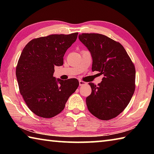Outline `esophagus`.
<instances>
[{"label":"esophagus","instance_id":"34e87169","mask_svg":"<svg viewBox=\"0 0 154 154\" xmlns=\"http://www.w3.org/2000/svg\"><path fill=\"white\" fill-rule=\"evenodd\" d=\"M79 82V85H80V86H82V85L86 84V83L84 82H83V81H82V80H80Z\"/></svg>","mask_w":154,"mask_h":154}]
</instances>
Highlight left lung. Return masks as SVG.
I'll return each mask as SVG.
<instances>
[{
	"label": "left lung",
	"mask_w": 154,
	"mask_h": 154,
	"mask_svg": "<svg viewBox=\"0 0 154 154\" xmlns=\"http://www.w3.org/2000/svg\"><path fill=\"white\" fill-rule=\"evenodd\" d=\"M79 40L92 57V71L103 75L98 85L89 83L92 93L86 98L89 111L96 118H116L128 105L135 90V67L126 49L118 41L98 33H82Z\"/></svg>",
	"instance_id": "8db88e82"
}]
</instances>
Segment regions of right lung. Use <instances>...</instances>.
I'll return each mask as SVG.
<instances>
[{
  "label": "right lung",
  "instance_id": "add662e5",
  "mask_svg": "<svg viewBox=\"0 0 154 154\" xmlns=\"http://www.w3.org/2000/svg\"><path fill=\"white\" fill-rule=\"evenodd\" d=\"M77 35L75 32L33 38L23 49L15 73L20 94L37 116L51 118L59 114L79 86L75 78L63 81L53 76L54 66L63 64L65 52Z\"/></svg>",
  "mask_w": 154,
  "mask_h": 154
}]
</instances>
